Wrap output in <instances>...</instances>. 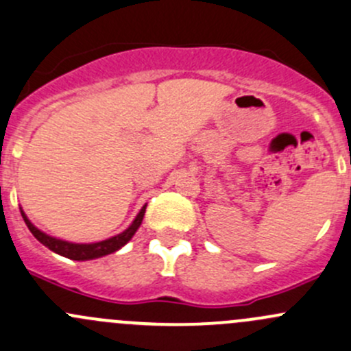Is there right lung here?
Segmentation results:
<instances>
[{"instance_id":"right-lung-1","label":"right lung","mask_w":351,"mask_h":351,"mask_svg":"<svg viewBox=\"0 0 351 351\" xmlns=\"http://www.w3.org/2000/svg\"><path fill=\"white\" fill-rule=\"evenodd\" d=\"M145 212H146V205L143 206L141 212L138 213V217H136L134 222L131 223V227H129L128 230H124L123 234L116 235V237L108 239V241L95 242V243H72V242L60 241V239H53V237H50V235L43 234L42 230H38L35 225L29 222L23 212H21V217H23L25 223H27L29 232L35 235L36 241L42 242L43 245L49 247L50 250H53V252L60 254V256H64V257H69V259H72V261H88V259H97V257L108 256V254L116 252V250L121 249L124 243H128L129 241H131V237L136 234V230H138L139 225H141V222H143Z\"/></svg>"}]
</instances>
